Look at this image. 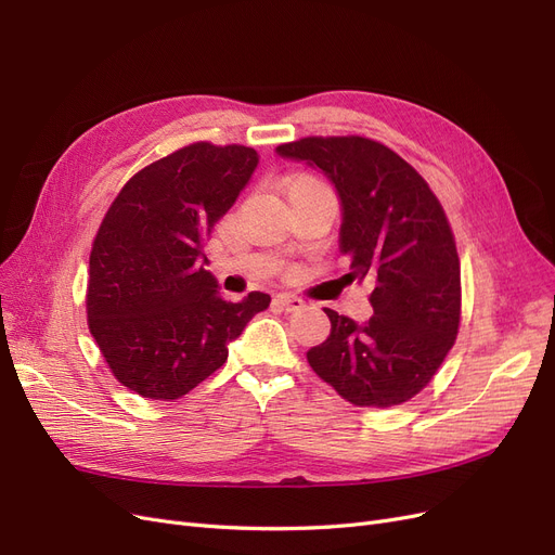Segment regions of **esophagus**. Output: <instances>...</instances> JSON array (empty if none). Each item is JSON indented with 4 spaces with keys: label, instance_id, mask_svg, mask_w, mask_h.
Returning <instances> with one entry per match:
<instances>
[{
    "label": "esophagus",
    "instance_id": "1",
    "mask_svg": "<svg viewBox=\"0 0 555 555\" xmlns=\"http://www.w3.org/2000/svg\"><path fill=\"white\" fill-rule=\"evenodd\" d=\"M274 304L281 306L285 312H297V310H301V308L306 306L304 299H299V297H295V295H276V297H274Z\"/></svg>",
    "mask_w": 555,
    "mask_h": 555
}]
</instances>
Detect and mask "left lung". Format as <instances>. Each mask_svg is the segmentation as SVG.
<instances>
[{
    "label": "left lung",
    "instance_id": "8db88e82",
    "mask_svg": "<svg viewBox=\"0 0 555 555\" xmlns=\"http://www.w3.org/2000/svg\"><path fill=\"white\" fill-rule=\"evenodd\" d=\"M276 154L331 181L347 276L372 285L367 322L326 308L331 335L306 353L310 367L356 405L408 401L438 372L461 322V260L438 197L415 167L370 138H304Z\"/></svg>",
    "mask_w": 555,
    "mask_h": 555
}]
</instances>
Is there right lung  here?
<instances>
[{"instance_id":"right-lung-1","label":"right lung","mask_w":555,"mask_h":555,"mask_svg":"<svg viewBox=\"0 0 555 555\" xmlns=\"http://www.w3.org/2000/svg\"><path fill=\"white\" fill-rule=\"evenodd\" d=\"M258 167L243 144L195 142L140 170L94 237L88 326L115 378L147 399H179L220 370L270 295L220 297L204 243Z\"/></svg>"}]
</instances>
